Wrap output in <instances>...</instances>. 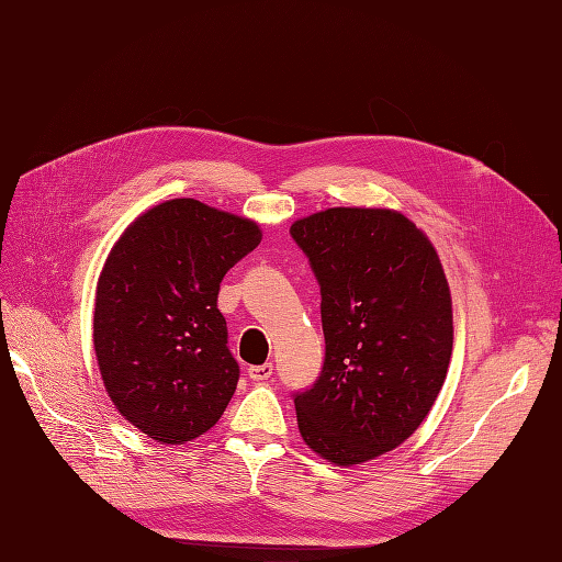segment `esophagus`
<instances>
[{"label": "esophagus", "instance_id": "34e87169", "mask_svg": "<svg viewBox=\"0 0 562 562\" xmlns=\"http://www.w3.org/2000/svg\"><path fill=\"white\" fill-rule=\"evenodd\" d=\"M271 370H274V366L271 363H262V366H250L248 368V378L252 382H265L271 378Z\"/></svg>", "mask_w": 562, "mask_h": 562}]
</instances>
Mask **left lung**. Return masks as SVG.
Instances as JSON below:
<instances>
[{"instance_id": "obj_1", "label": "left lung", "mask_w": 562, "mask_h": 562, "mask_svg": "<svg viewBox=\"0 0 562 562\" xmlns=\"http://www.w3.org/2000/svg\"><path fill=\"white\" fill-rule=\"evenodd\" d=\"M291 234L318 279L326 337L321 378L295 396L297 427L330 464H363L411 438L443 389L454 339L446 271L394 209H326Z\"/></svg>"}]
</instances>
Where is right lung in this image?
I'll return each instance as SVG.
<instances>
[{"instance_id": "obj_1", "label": "right lung", "mask_w": 562, "mask_h": 562, "mask_svg": "<svg viewBox=\"0 0 562 562\" xmlns=\"http://www.w3.org/2000/svg\"><path fill=\"white\" fill-rule=\"evenodd\" d=\"M260 241L255 220L171 199L112 246L95 288V359L119 415L157 443L206 434L234 396L239 363L217 293Z\"/></svg>"}]
</instances>
